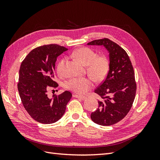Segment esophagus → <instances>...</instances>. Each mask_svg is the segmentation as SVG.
Here are the masks:
<instances>
[{
  "label": "esophagus",
  "mask_w": 160,
  "mask_h": 160,
  "mask_svg": "<svg viewBox=\"0 0 160 160\" xmlns=\"http://www.w3.org/2000/svg\"><path fill=\"white\" fill-rule=\"evenodd\" d=\"M73 96L74 98H78V99H80V100H84L86 98L85 96H78V95H76V94H73Z\"/></svg>",
  "instance_id": "obj_1"
}]
</instances>
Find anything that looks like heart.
Segmentation results:
<instances>
[{
    "mask_svg": "<svg viewBox=\"0 0 160 160\" xmlns=\"http://www.w3.org/2000/svg\"><path fill=\"white\" fill-rule=\"evenodd\" d=\"M71 56L84 66L87 67V73L95 80L101 82L105 79L110 68V62L105 56H98V53L89 47H81L73 51ZM66 58L60 59L56 66L60 76L64 74ZM66 89L77 94H84L93 87V82L89 78H71L65 82Z\"/></svg>",
    "mask_w": 160,
    "mask_h": 160,
    "instance_id": "obj_1",
    "label": "heart"
}]
</instances>
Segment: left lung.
I'll return each instance as SVG.
<instances>
[{"instance_id":"1","label":"left lung","mask_w":160,"mask_h":160,"mask_svg":"<svg viewBox=\"0 0 160 160\" xmlns=\"http://www.w3.org/2000/svg\"><path fill=\"white\" fill-rule=\"evenodd\" d=\"M89 45H103L109 53L110 68L103 82L95 89L101 97L91 118L95 123L110 126L122 120L131 110L136 93V82L127 53L108 38L93 40Z\"/></svg>"}]
</instances>
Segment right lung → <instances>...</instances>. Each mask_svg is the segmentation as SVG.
Returning <instances> with one entry per match:
<instances>
[{"label":"right lung","instance_id":"1","mask_svg":"<svg viewBox=\"0 0 160 160\" xmlns=\"http://www.w3.org/2000/svg\"><path fill=\"white\" fill-rule=\"evenodd\" d=\"M67 50L56 44L33 49L25 57L19 70L18 90L23 107L33 120L42 124H52L62 117L72 94L65 91L60 95L47 96L49 87L58 84L55 78L58 56Z\"/></svg>","mask_w":160,"mask_h":160}]
</instances>
